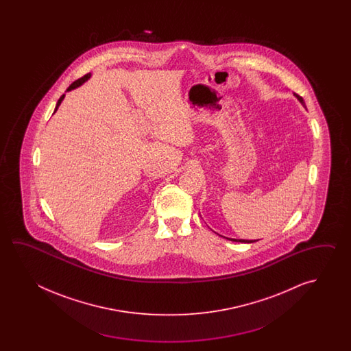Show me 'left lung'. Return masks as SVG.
I'll use <instances>...</instances> for the list:
<instances>
[{
  "mask_svg": "<svg viewBox=\"0 0 351 351\" xmlns=\"http://www.w3.org/2000/svg\"><path fill=\"white\" fill-rule=\"evenodd\" d=\"M298 97V100H300V103L302 105H305V103H304V99L302 97H300V95H296ZM231 241H233V242H245V243H252V242H256V241H248V239H230Z\"/></svg>",
  "mask_w": 351,
  "mask_h": 351,
  "instance_id": "1",
  "label": "left lung"
}]
</instances>
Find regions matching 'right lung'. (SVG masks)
Returning a JSON list of instances; mask_svg holds the SVG:
<instances>
[{"instance_id": "right-lung-1", "label": "right lung", "mask_w": 351, "mask_h": 351, "mask_svg": "<svg viewBox=\"0 0 351 351\" xmlns=\"http://www.w3.org/2000/svg\"><path fill=\"white\" fill-rule=\"evenodd\" d=\"M89 77H90V74L84 75V76H82V77H80V79H77V80H76V82H73V84H71V85H70V86H69V88H67V91H70V90H73V89H76V88H77V86H80V85H82V84H84V82H86V80H88V79H89ZM64 97H65V95H61V97H60L59 100H58V104H56V108H55V112H56V110H58V108H59L60 104H61V101H62V100H64Z\"/></svg>"}]
</instances>
